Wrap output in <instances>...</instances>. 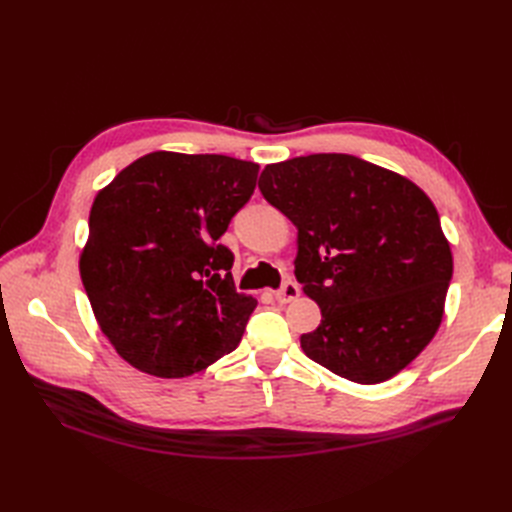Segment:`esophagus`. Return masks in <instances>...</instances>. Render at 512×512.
<instances>
[{
	"label": "esophagus",
	"mask_w": 512,
	"mask_h": 512,
	"mask_svg": "<svg viewBox=\"0 0 512 512\" xmlns=\"http://www.w3.org/2000/svg\"><path fill=\"white\" fill-rule=\"evenodd\" d=\"M299 292H301V288L297 286V284H294V282H286L280 290H277L275 292V301L277 303H290V301H294V299H297L299 297Z\"/></svg>",
	"instance_id": "esophagus-1"
}]
</instances>
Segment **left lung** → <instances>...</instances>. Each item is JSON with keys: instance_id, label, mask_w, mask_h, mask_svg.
Segmentation results:
<instances>
[{"instance_id": "obj_1", "label": "left lung", "mask_w": 512, "mask_h": 512, "mask_svg": "<svg viewBox=\"0 0 512 512\" xmlns=\"http://www.w3.org/2000/svg\"><path fill=\"white\" fill-rule=\"evenodd\" d=\"M258 188L297 226L294 275L322 312L301 335L309 359L359 384L412 363L440 327L453 277L427 194L348 153L269 164Z\"/></svg>"}]
</instances>
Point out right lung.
I'll return each instance as SVG.
<instances>
[{
	"label": "right lung",
	"mask_w": 512,
	"mask_h": 512,
	"mask_svg": "<svg viewBox=\"0 0 512 512\" xmlns=\"http://www.w3.org/2000/svg\"><path fill=\"white\" fill-rule=\"evenodd\" d=\"M256 179L254 162L156 151L96 196L81 280L123 361L185 378L237 348L258 301L237 292L220 237Z\"/></svg>",
	"instance_id": "obj_1"
}]
</instances>
